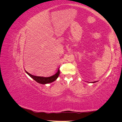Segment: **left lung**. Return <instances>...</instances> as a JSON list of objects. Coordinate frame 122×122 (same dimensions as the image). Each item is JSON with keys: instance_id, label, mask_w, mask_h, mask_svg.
Instances as JSON below:
<instances>
[{"instance_id": "left-lung-1", "label": "left lung", "mask_w": 122, "mask_h": 122, "mask_svg": "<svg viewBox=\"0 0 122 122\" xmlns=\"http://www.w3.org/2000/svg\"><path fill=\"white\" fill-rule=\"evenodd\" d=\"M97 81H94V82H92V83H95V82H96Z\"/></svg>"}]
</instances>
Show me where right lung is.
<instances>
[{"label":"right lung","instance_id":"1","mask_svg":"<svg viewBox=\"0 0 122 122\" xmlns=\"http://www.w3.org/2000/svg\"><path fill=\"white\" fill-rule=\"evenodd\" d=\"M26 73L29 76L31 77L32 79H34L35 81H36L37 82L42 84H45L49 83L54 81L58 78L59 75H60V68H58V69L57 70V71L54 74L49 77H42V76H35V75L30 74V73H29L27 71H26Z\"/></svg>","mask_w":122,"mask_h":122}]
</instances>
